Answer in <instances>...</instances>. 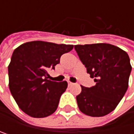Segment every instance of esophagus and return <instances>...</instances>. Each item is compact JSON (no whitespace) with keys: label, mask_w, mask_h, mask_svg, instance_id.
I'll return each mask as SVG.
<instances>
[{"label":"esophagus","mask_w":134,"mask_h":134,"mask_svg":"<svg viewBox=\"0 0 134 134\" xmlns=\"http://www.w3.org/2000/svg\"><path fill=\"white\" fill-rule=\"evenodd\" d=\"M73 83H72L71 81H68V85H69V86H70V85H72Z\"/></svg>","instance_id":"obj_1"}]
</instances>
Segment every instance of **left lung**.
Returning <instances> with one entry per match:
<instances>
[{"label":"left lung","mask_w":134,"mask_h":134,"mask_svg":"<svg viewBox=\"0 0 134 134\" xmlns=\"http://www.w3.org/2000/svg\"><path fill=\"white\" fill-rule=\"evenodd\" d=\"M74 49L96 85L81 86L76 97L79 109L91 117H102L114 109L124 97L132 70L129 55L106 43L77 44Z\"/></svg>","instance_id":"8db88e82"}]
</instances>
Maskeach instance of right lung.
Returning <instances> with one entry per match:
<instances>
[{
    "instance_id": "1",
    "label": "right lung",
    "mask_w": 134,
    "mask_h": 134,
    "mask_svg": "<svg viewBox=\"0 0 134 134\" xmlns=\"http://www.w3.org/2000/svg\"><path fill=\"white\" fill-rule=\"evenodd\" d=\"M72 48V44L35 41L13 51L8 67L9 86L16 104L26 114L45 118L56 111L68 83L48 80V71L55 69L62 55Z\"/></svg>"
}]
</instances>
